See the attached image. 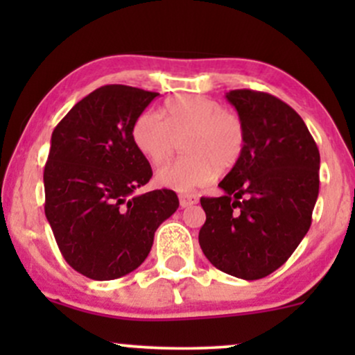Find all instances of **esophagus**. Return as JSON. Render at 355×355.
<instances>
[{"label":"esophagus","mask_w":355,"mask_h":355,"mask_svg":"<svg viewBox=\"0 0 355 355\" xmlns=\"http://www.w3.org/2000/svg\"><path fill=\"white\" fill-rule=\"evenodd\" d=\"M178 198H180V207H183V209H185V207L195 205V203L198 202L197 195H191V193H182Z\"/></svg>","instance_id":"obj_1"}]
</instances>
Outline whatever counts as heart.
Instances as JSON below:
<instances>
[{"mask_svg": "<svg viewBox=\"0 0 355 355\" xmlns=\"http://www.w3.org/2000/svg\"><path fill=\"white\" fill-rule=\"evenodd\" d=\"M185 155L157 173L160 185L190 191L207 185L217 168H232L242 157L245 130L239 115L202 95L175 96L165 105V118L146 108L132 125V141L152 165L172 157L177 138Z\"/></svg>", "mask_w": 355, "mask_h": 355, "instance_id": "obj_1", "label": "heart"}]
</instances>
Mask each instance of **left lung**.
<instances>
[{
    "label": "left lung",
    "mask_w": 355,
    "mask_h": 355,
    "mask_svg": "<svg viewBox=\"0 0 355 355\" xmlns=\"http://www.w3.org/2000/svg\"><path fill=\"white\" fill-rule=\"evenodd\" d=\"M245 146L218 183L222 197H202L198 234L211 266L243 280L263 279L287 262L312 223L320 155L304 120L274 95L232 89Z\"/></svg>",
    "instance_id": "1"
}]
</instances>
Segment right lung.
I'll return each instance as SVG.
<instances>
[{"instance_id":"obj_1","label":"right lung","mask_w":355,"mask_h":355,"mask_svg":"<svg viewBox=\"0 0 355 355\" xmlns=\"http://www.w3.org/2000/svg\"><path fill=\"white\" fill-rule=\"evenodd\" d=\"M158 93L105 85L56 125L44 165V215L61 255L81 275L113 280L144 263L155 232L178 209L173 190L133 195L152 178L132 141Z\"/></svg>"}]
</instances>
